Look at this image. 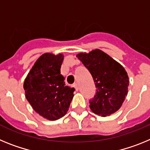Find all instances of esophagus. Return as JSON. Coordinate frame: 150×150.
Segmentation results:
<instances>
[{
    "instance_id": "1",
    "label": "esophagus",
    "mask_w": 150,
    "mask_h": 150,
    "mask_svg": "<svg viewBox=\"0 0 150 150\" xmlns=\"http://www.w3.org/2000/svg\"><path fill=\"white\" fill-rule=\"evenodd\" d=\"M72 87H73V88L76 90V91H78V90H79V84H77V83L74 84L73 85H72Z\"/></svg>"
}]
</instances>
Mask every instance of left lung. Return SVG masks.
<instances>
[{"label":"left lung","instance_id":"1","mask_svg":"<svg viewBox=\"0 0 150 150\" xmlns=\"http://www.w3.org/2000/svg\"><path fill=\"white\" fill-rule=\"evenodd\" d=\"M92 75L97 93L90 100L95 114L106 117L120 109L127 94L129 79L125 68L101 50L76 56Z\"/></svg>","mask_w":150,"mask_h":150}]
</instances>
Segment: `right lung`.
<instances>
[{
  "mask_svg": "<svg viewBox=\"0 0 150 150\" xmlns=\"http://www.w3.org/2000/svg\"><path fill=\"white\" fill-rule=\"evenodd\" d=\"M64 56L45 53L39 57L25 79V98L43 118L55 121L64 116L74 97L75 88L65 84L60 74Z\"/></svg>",
  "mask_w": 150,
  "mask_h": 150,
  "instance_id": "obj_1",
  "label": "right lung"
}]
</instances>
